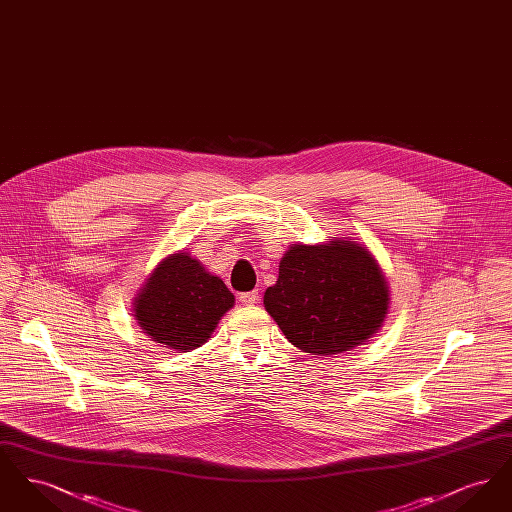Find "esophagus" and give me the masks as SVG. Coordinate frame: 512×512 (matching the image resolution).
Segmentation results:
<instances>
[{
    "label": "esophagus",
    "mask_w": 512,
    "mask_h": 512,
    "mask_svg": "<svg viewBox=\"0 0 512 512\" xmlns=\"http://www.w3.org/2000/svg\"><path fill=\"white\" fill-rule=\"evenodd\" d=\"M240 301H242L244 305H253V303L259 301V292L253 290V292L240 293Z\"/></svg>",
    "instance_id": "1"
}]
</instances>
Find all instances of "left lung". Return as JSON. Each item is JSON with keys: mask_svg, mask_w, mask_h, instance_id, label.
Returning a JSON list of instances; mask_svg holds the SVG:
<instances>
[{"mask_svg": "<svg viewBox=\"0 0 512 512\" xmlns=\"http://www.w3.org/2000/svg\"><path fill=\"white\" fill-rule=\"evenodd\" d=\"M388 299V284L365 247L336 240L292 245L265 292V309L301 351L336 355L378 332Z\"/></svg>", "mask_w": 512, "mask_h": 512, "instance_id": "left-lung-1", "label": "left lung"}]
</instances>
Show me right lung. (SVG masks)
<instances>
[{
	"label": "right lung",
	"mask_w": 512,
	"mask_h": 512,
	"mask_svg": "<svg viewBox=\"0 0 512 512\" xmlns=\"http://www.w3.org/2000/svg\"><path fill=\"white\" fill-rule=\"evenodd\" d=\"M234 295L188 253H174L147 278L136 297L134 317L151 340L190 351L211 338Z\"/></svg>",
	"instance_id": "add662e5"
}]
</instances>
